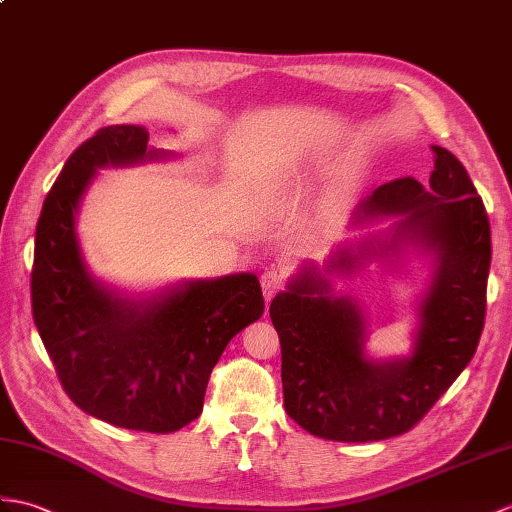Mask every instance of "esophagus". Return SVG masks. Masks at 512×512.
<instances>
[{
    "instance_id": "34e87169",
    "label": "esophagus",
    "mask_w": 512,
    "mask_h": 512,
    "mask_svg": "<svg viewBox=\"0 0 512 512\" xmlns=\"http://www.w3.org/2000/svg\"><path fill=\"white\" fill-rule=\"evenodd\" d=\"M259 281H261V290H264V299L266 301L275 299V294H279L283 290V285H285L283 272L277 270V268H268L264 275H261Z\"/></svg>"
}]
</instances>
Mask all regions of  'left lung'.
I'll return each mask as SVG.
<instances>
[{"instance_id":"left-lung-1","label":"left lung","mask_w":512,"mask_h":512,"mask_svg":"<svg viewBox=\"0 0 512 512\" xmlns=\"http://www.w3.org/2000/svg\"><path fill=\"white\" fill-rule=\"evenodd\" d=\"M432 150L436 159L430 183L406 176L379 185L353 220L401 216L390 242L375 251L379 257H390L406 242L430 248L436 257L408 358L368 360L358 305L349 296L331 294L325 279V272L353 270L366 251L355 255L344 248L323 272L305 268L288 292L270 303L281 342L285 412L325 441H384L412 430L478 349L491 268V224L465 165L441 146Z\"/></svg>"}]
</instances>
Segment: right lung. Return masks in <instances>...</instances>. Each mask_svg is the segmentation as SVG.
I'll list each match as a JSON object with an SVG mask.
<instances>
[{"label":"right lung","mask_w":512,"mask_h":512,"mask_svg":"<svg viewBox=\"0 0 512 512\" xmlns=\"http://www.w3.org/2000/svg\"><path fill=\"white\" fill-rule=\"evenodd\" d=\"M141 126H106L71 152L34 237L32 316L69 399L117 427L170 434L198 419L213 366L264 314L251 272L189 281L152 301L102 288L82 261L76 213L95 170L161 159Z\"/></svg>","instance_id":"1"}]
</instances>
